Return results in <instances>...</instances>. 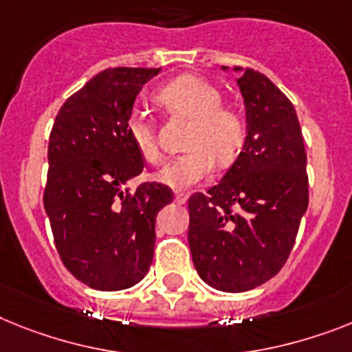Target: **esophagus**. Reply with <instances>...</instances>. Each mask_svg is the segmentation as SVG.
Instances as JSON below:
<instances>
[{
    "instance_id": "1",
    "label": "esophagus",
    "mask_w": 352,
    "mask_h": 352,
    "mask_svg": "<svg viewBox=\"0 0 352 352\" xmlns=\"http://www.w3.org/2000/svg\"><path fill=\"white\" fill-rule=\"evenodd\" d=\"M188 200V195L182 193V191H175V202L177 204H186Z\"/></svg>"
}]
</instances>
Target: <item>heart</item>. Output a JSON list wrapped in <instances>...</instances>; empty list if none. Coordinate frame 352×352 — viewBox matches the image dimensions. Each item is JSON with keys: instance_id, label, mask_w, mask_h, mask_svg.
Returning a JSON list of instances; mask_svg holds the SVG:
<instances>
[{"instance_id": "heart-1", "label": "heart", "mask_w": 352, "mask_h": 352, "mask_svg": "<svg viewBox=\"0 0 352 352\" xmlns=\"http://www.w3.org/2000/svg\"><path fill=\"white\" fill-rule=\"evenodd\" d=\"M155 100L170 116L193 120L184 143L188 152L168 161L157 173L159 181L184 190L206 179L214 162L218 166L234 162L247 138V120L238 107L221 103L217 85L184 75L162 85ZM126 134L144 161L161 159L157 126L146 112H132L126 121Z\"/></svg>"}]
</instances>
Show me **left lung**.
<instances>
[{
  "instance_id": "left-lung-1",
  "label": "left lung",
  "mask_w": 352,
  "mask_h": 352,
  "mask_svg": "<svg viewBox=\"0 0 352 352\" xmlns=\"http://www.w3.org/2000/svg\"><path fill=\"white\" fill-rule=\"evenodd\" d=\"M238 85L247 109L243 150L217 186L188 200L195 268L209 286L232 294L252 290L285 267L309 200L292 102L252 67Z\"/></svg>"
}]
</instances>
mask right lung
I'll return each instance as SVG.
<instances>
[{
    "instance_id": "1",
    "label": "right lung",
    "mask_w": 352,
    "mask_h": 352,
    "mask_svg": "<svg viewBox=\"0 0 352 352\" xmlns=\"http://www.w3.org/2000/svg\"><path fill=\"white\" fill-rule=\"evenodd\" d=\"M159 71H100L53 121L44 209L64 267L94 290H125L146 276L155 217L173 200L161 182L129 186L144 159L126 134V121L141 87Z\"/></svg>"
}]
</instances>
